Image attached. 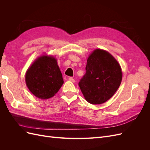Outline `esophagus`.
Returning <instances> with one entry per match:
<instances>
[{
  "mask_svg": "<svg viewBox=\"0 0 150 150\" xmlns=\"http://www.w3.org/2000/svg\"><path fill=\"white\" fill-rule=\"evenodd\" d=\"M68 80H69V81H71V82H72V83H74L75 82V80L73 78H72V77H69V78H68Z\"/></svg>",
  "mask_w": 150,
  "mask_h": 150,
  "instance_id": "obj_1",
  "label": "esophagus"
}]
</instances>
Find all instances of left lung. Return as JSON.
Masks as SVG:
<instances>
[{
  "instance_id": "left-lung-1",
  "label": "left lung",
  "mask_w": 150,
  "mask_h": 150,
  "mask_svg": "<svg viewBox=\"0 0 150 150\" xmlns=\"http://www.w3.org/2000/svg\"><path fill=\"white\" fill-rule=\"evenodd\" d=\"M86 71L79 86L86 100L92 104H100L109 100L121 84V66L105 50H94L88 58Z\"/></svg>"
}]
</instances>
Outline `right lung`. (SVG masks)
<instances>
[{"label": "right lung", "instance_id": "right-lung-1", "mask_svg": "<svg viewBox=\"0 0 150 150\" xmlns=\"http://www.w3.org/2000/svg\"><path fill=\"white\" fill-rule=\"evenodd\" d=\"M25 79L30 91L41 99L53 97L64 83L57 59L47 55L36 59L27 70Z\"/></svg>", "mask_w": 150, "mask_h": 150}]
</instances>
